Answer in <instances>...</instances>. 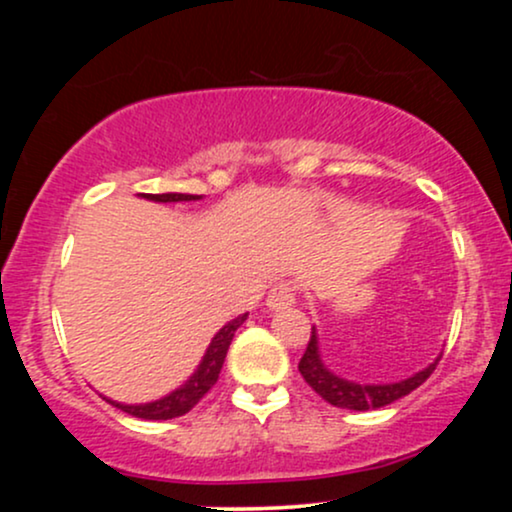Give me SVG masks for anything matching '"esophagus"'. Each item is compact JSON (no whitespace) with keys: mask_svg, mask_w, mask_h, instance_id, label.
Returning <instances> with one entry per match:
<instances>
[{"mask_svg":"<svg viewBox=\"0 0 512 512\" xmlns=\"http://www.w3.org/2000/svg\"><path fill=\"white\" fill-rule=\"evenodd\" d=\"M293 301H296V286H293L291 281H279V284L272 286V291L267 293V305L272 310L286 308V305H291Z\"/></svg>","mask_w":512,"mask_h":512,"instance_id":"34e87169","label":"esophagus"}]
</instances>
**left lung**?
Instances as JSON below:
<instances>
[{"instance_id": "8db88e82", "label": "left lung", "mask_w": 512, "mask_h": 512, "mask_svg": "<svg viewBox=\"0 0 512 512\" xmlns=\"http://www.w3.org/2000/svg\"><path fill=\"white\" fill-rule=\"evenodd\" d=\"M438 366L431 363V366L416 373L414 378L402 380V383H392V385H356L349 383V380L337 378V375L330 373L325 368V363L320 361V351H317V337L315 330L310 332V342L305 346V354L298 363V370H301L303 380L308 383L313 390L320 395L325 402L334 404L339 409H354V411H368V409H380L387 407V404L397 402L409 392H414L416 387L424 385L428 380V375L433 373Z\"/></svg>"}]
</instances>
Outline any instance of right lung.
Instances as JSON below:
<instances>
[{
    "instance_id": "obj_1",
    "label": "right lung",
    "mask_w": 512,
    "mask_h": 512,
    "mask_svg": "<svg viewBox=\"0 0 512 512\" xmlns=\"http://www.w3.org/2000/svg\"><path fill=\"white\" fill-rule=\"evenodd\" d=\"M142 197L151 199V202H192V199H199V195H178V192H168V195H144L142 192ZM245 317H248V313L238 315L236 320H231L228 325H223L221 330L216 332V337L211 339L207 354H204L199 368L190 375V380H187L185 385H180L178 390L170 392L168 397L156 399V402L151 404H120V402H113V399H108V402L117 409L127 411V414L137 416V419L166 421V419H175V416L187 414V411L195 407L199 399L207 395L211 387L216 385V380H219L221 366L223 361H226L228 346H231L233 334H236L240 325H243Z\"/></svg>"
}]
</instances>
